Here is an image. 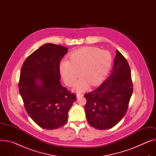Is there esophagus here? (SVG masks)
<instances>
[{
  "mask_svg": "<svg viewBox=\"0 0 156 156\" xmlns=\"http://www.w3.org/2000/svg\"><path fill=\"white\" fill-rule=\"evenodd\" d=\"M76 96H77V98H80V97L83 96V94H81V93H77V94H76Z\"/></svg>",
  "mask_w": 156,
  "mask_h": 156,
  "instance_id": "1",
  "label": "esophagus"
}]
</instances>
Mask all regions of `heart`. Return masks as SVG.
Listing matches in <instances>:
<instances>
[{
	"label": "heart",
	"instance_id": "heart-1",
	"mask_svg": "<svg viewBox=\"0 0 156 156\" xmlns=\"http://www.w3.org/2000/svg\"><path fill=\"white\" fill-rule=\"evenodd\" d=\"M69 58L60 63V72L68 86L74 85L80 73L82 76L75 87L77 91L86 90L90 83L93 86L99 84L108 74L112 64L110 52L96 47L80 48L72 52Z\"/></svg>",
	"mask_w": 156,
	"mask_h": 156
}]
</instances>
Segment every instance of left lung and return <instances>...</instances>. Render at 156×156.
Wrapping results in <instances>:
<instances>
[{"label":"left lung","mask_w":156,"mask_h":156,"mask_svg":"<svg viewBox=\"0 0 156 156\" xmlns=\"http://www.w3.org/2000/svg\"><path fill=\"white\" fill-rule=\"evenodd\" d=\"M130 67L118 50L112 73L95 90L85 94L90 126L99 130L114 127L125 115L133 91Z\"/></svg>","instance_id":"obj_1"}]
</instances>
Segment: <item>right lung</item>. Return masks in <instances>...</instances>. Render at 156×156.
<instances>
[{
	"instance_id": "1",
	"label": "right lung",
	"mask_w": 156,
	"mask_h": 156,
	"mask_svg": "<svg viewBox=\"0 0 156 156\" xmlns=\"http://www.w3.org/2000/svg\"><path fill=\"white\" fill-rule=\"evenodd\" d=\"M68 48L45 44L23 62L19 83L25 109L33 121L45 129L64 126L76 99L60 82L59 65Z\"/></svg>"
}]
</instances>
